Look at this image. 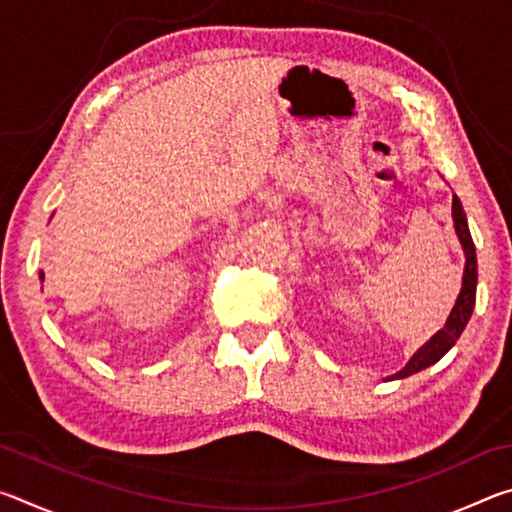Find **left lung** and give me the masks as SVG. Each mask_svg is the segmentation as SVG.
Listing matches in <instances>:
<instances>
[{
    "instance_id": "obj_1",
    "label": "left lung",
    "mask_w": 512,
    "mask_h": 512,
    "mask_svg": "<svg viewBox=\"0 0 512 512\" xmlns=\"http://www.w3.org/2000/svg\"><path fill=\"white\" fill-rule=\"evenodd\" d=\"M452 219H454L456 237H458V241H461L463 253H465L461 293H458L454 307H452V311H449L445 327H440L438 332L422 345V348H418V352H413V357L406 361V366L400 372H395V375L386 377V381L406 379V377L415 375V372H420L424 368L433 366V363H438L449 350L454 348L456 341L461 339L463 329L467 327V323H470L474 302H476V248H474V241L470 235V228H467V216L463 212V205H461V201H458L456 194L452 198Z\"/></svg>"
}]
</instances>
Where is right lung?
<instances>
[{
	"mask_svg": "<svg viewBox=\"0 0 512 512\" xmlns=\"http://www.w3.org/2000/svg\"><path fill=\"white\" fill-rule=\"evenodd\" d=\"M42 280H45V273H42V271H40V282H42Z\"/></svg>",
	"mask_w": 512,
	"mask_h": 512,
	"instance_id": "1",
	"label": "right lung"
}]
</instances>
